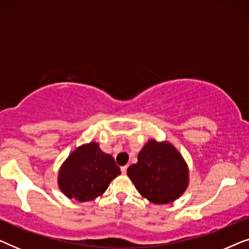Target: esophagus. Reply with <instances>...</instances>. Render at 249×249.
Wrapping results in <instances>:
<instances>
[{
  "label": "esophagus",
  "instance_id": "1",
  "mask_svg": "<svg viewBox=\"0 0 249 249\" xmlns=\"http://www.w3.org/2000/svg\"><path fill=\"white\" fill-rule=\"evenodd\" d=\"M127 169H128V165H124V166H121V172L124 173H127Z\"/></svg>",
  "mask_w": 249,
  "mask_h": 249
}]
</instances>
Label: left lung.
Instances as JSON below:
<instances>
[{"instance_id": "left-lung-1", "label": "left lung", "mask_w": 249, "mask_h": 249, "mask_svg": "<svg viewBox=\"0 0 249 249\" xmlns=\"http://www.w3.org/2000/svg\"><path fill=\"white\" fill-rule=\"evenodd\" d=\"M128 177L142 197L154 204L178 198L188 186V168L180 153L169 142L148 141L138 154V162L127 170Z\"/></svg>"}]
</instances>
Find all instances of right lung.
I'll use <instances>...</instances> for the list:
<instances>
[{
	"mask_svg": "<svg viewBox=\"0 0 249 249\" xmlns=\"http://www.w3.org/2000/svg\"><path fill=\"white\" fill-rule=\"evenodd\" d=\"M120 168L96 142L83 145L71 153L59 171V187L68 198L93 200L120 175Z\"/></svg>",
	"mask_w": 249,
	"mask_h": 249,
	"instance_id": "add662e5",
	"label": "right lung"
}]
</instances>
